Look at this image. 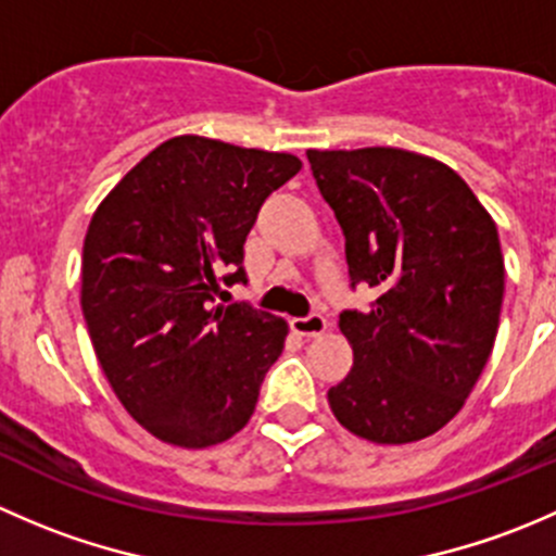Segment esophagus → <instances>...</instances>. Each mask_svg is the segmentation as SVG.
<instances>
[{"label":"esophagus","instance_id":"34e87169","mask_svg":"<svg viewBox=\"0 0 556 556\" xmlns=\"http://www.w3.org/2000/svg\"><path fill=\"white\" fill-rule=\"evenodd\" d=\"M290 328L295 330L304 339H314V336H323L328 330V319L323 314H309V317H293L290 319Z\"/></svg>","mask_w":556,"mask_h":556}]
</instances>
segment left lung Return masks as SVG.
Wrapping results in <instances>:
<instances>
[{
    "instance_id": "1",
    "label": "left lung",
    "mask_w": 556,
    "mask_h": 556,
    "mask_svg": "<svg viewBox=\"0 0 556 556\" xmlns=\"http://www.w3.org/2000/svg\"><path fill=\"white\" fill-rule=\"evenodd\" d=\"M344 231L352 288L368 312H341L350 374L330 412L374 444H412L444 428L479 382L503 306L501 239L457 172L401 148L306 150Z\"/></svg>"
}]
</instances>
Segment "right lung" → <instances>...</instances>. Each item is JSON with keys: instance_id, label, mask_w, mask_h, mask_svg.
I'll use <instances>...</instances> for the list:
<instances>
[{"instance_id": "add662e5", "label": "right lung", "mask_w": 556, "mask_h": 556, "mask_svg": "<svg viewBox=\"0 0 556 556\" xmlns=\"http://www.w3.org/2000/svg\"><path fill=\"white\" fill-rule=\"evenodd\" d=\"M301 172L290 153L166 139L93 212L80 304L106 382L148 433L206 450L250 422L288 323L226 304L263 201Z\"/></svg>"}]
</instances>
